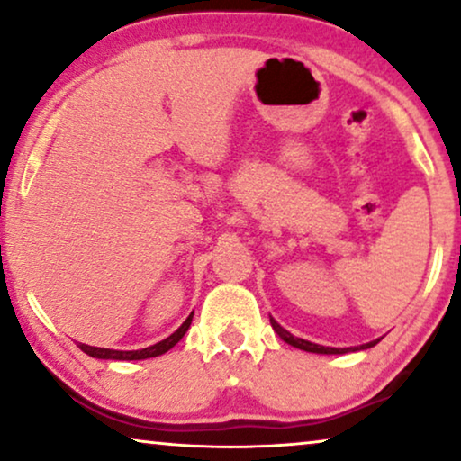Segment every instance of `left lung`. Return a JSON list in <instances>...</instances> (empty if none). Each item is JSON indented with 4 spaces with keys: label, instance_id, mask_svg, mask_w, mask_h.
<instances>
[{
    "label": "left lung",
    "instance_id": "obj_1",
    "mask_svg": "<svg viewBox=\"0 0 461 461\" xmlns=\"http://www.w3.org/2000/svg\"><path fill=\"white\" fill-rule=\"evenodd\" d=\"M270 325H273V330H275L276 333H279V338L283 339V342L292 344V346H295V348H300V350L317 352V355H344V352H348V350H361V348L365 350V348H371V346H375L377 342H380V339H374V342L358 346V348H331V346L312 344V342H308V339H302V338L292 336V333H289L287 330H283V327H281L279 323H276L275 319H270Z\"/></svg>",
    "mask_w": 461,
    "mask_h": 461
}]
</instances>
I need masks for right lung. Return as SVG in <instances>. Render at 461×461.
Instances as JSON below:
<instances>
[{
    "instance_id": "add662e5",
    "label": "right lung",
    "mask_w": 461,
    "mask_h": 461,
    "mask_svg": "<svg viewBox=\"0 0 461 461\" xmlns=\"http://www.w3.org/2000/svg\"><path fill=\"white\" fill-rule=\"evenodd\" d=\"M191 321H193V314H188V319L172 333V336L142 350H111V348H96V346H87V344H79V348L94 358H111V361H140V358L159 357L180 342L188 327H191Z\"/></svg>"
}]
</instances>
